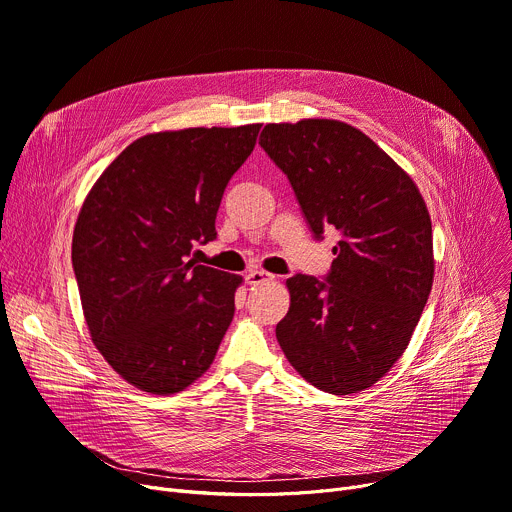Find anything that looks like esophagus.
Masks as SVG:
<instances>
[{
  "label": "esophagus",
  "mask_w": 512,
  "mask_h": 512,
  "mask_svg": "<svg viewBox=\"0 0 512 512\" xmlns=\"http://www.w3.org/2000/svg\"><path fill=\"white\" fill-rule=\"evenodd\" d=\"M272 280H274L272 274L261 272V270H253V272L247 276V282H249L251 286H261V284H267V282H272Z\"/></svg>",
  "instance_id": "obj_1"
}]
</instances>
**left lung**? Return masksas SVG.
Listing matches in <instances>:
<instances>
[{
    "label": "left lung",
    "mask_w": 512,
    "mask_h": 512,
    "mask_svg": "<svg viewBox=\"0 0 512 512\" xmlns=\"http://www.w3.org/2000/svg\"><path fill=\"white\" fill-rule=\"evenodd\" d=\"M259 145L288 176L315 238L338 230L326 280H286L276 326L311 386L355 394L402 357L434 284V238L413 178L359 128L326 118L265 124Z\"/></svg>",
    "instance_id": "8db88e82"
}]
</instances>
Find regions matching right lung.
I'll return each mask as SVG.
<instances>
[{
  "mask_svg": "<svg viewBox=\"0 0 512 512\" xmlns=\"http://www.w3.org/2000/svg\"><path fill=\"white\" fill-rule=\"evenodd\" d=\"M259 128L145 134L103 170L80 207L72 265L87 328L134 388L182 392L218 353L242 278L188 255L218 234L224 188Z\"/></svg>",
  "mask_w": 512,
  "mask_h": 512,
  "instance_id": "right-lung-1",
  "label": "right lung"
}]
</instances>
